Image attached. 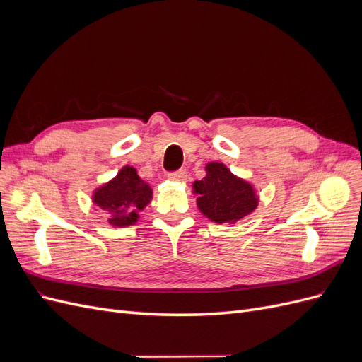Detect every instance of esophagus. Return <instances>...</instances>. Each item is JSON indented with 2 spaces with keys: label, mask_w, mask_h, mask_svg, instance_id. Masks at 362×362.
I'll use <instances>...</instances> for the list:
<instances>
[{
  "label": "esophagus",
  "mask_w": 362,
  "mask_h": 362,
  "mask_svg": "<svg viewBox=\"0 0 362 362\" xmlns=\"http://www.w3.org/2000/svg\"><path fill=\"white\" fill-rule=\"evenodd\" d=\"M169 180L177 181V182H185V181H187V172H185V170H178V172H175V173H170L169 175Z\"/></svg>",
  "instance_id": "obj_1"
}]
</instances>
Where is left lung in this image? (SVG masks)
Returning a JSON list of instances; mask_svg holds the SVG:
<instances>
[{
  "label": "left lung",
  "instance_id": "1",
  "mask_svg": "<svg viewBox=\"0 0 362 362\" xmlns=\"http://www.w3.org/2000/svg\"><path fill=\"white\" fill-rule=\"evenodd\" d=\"M192 189V193L198 196V210L218 225H235L254 213L259 204L254 184L233 173L221 161L206 163L205 177L194 181Z\"/></svg>",
  "mask_w": 362,
  "mask_h": 362
}]
</instances>
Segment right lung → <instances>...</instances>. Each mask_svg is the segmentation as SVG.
Returning a JSON list of instances; mask_svg holds the SVG:
<instances>
[{"instance_id": "obj_1", "label": "right lung", "mask_w": 362, "mask_h": 362, "mask_svg": "<svg viewBox=\"0 0 362 362\" xmlns=\"http://www.w3.org/2000/svg\"><path fill=\"white\" fill-rule=\"evenodd\" d=\"M152 201V187L139 177L137 169L124 166L116 177L92 192V202L108 214L107 223L115 228L136 225L140 211Z\"/></svg>"}]
</instances>
